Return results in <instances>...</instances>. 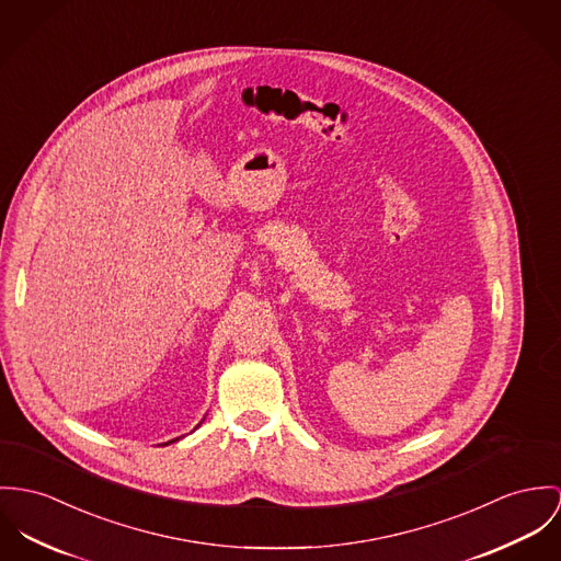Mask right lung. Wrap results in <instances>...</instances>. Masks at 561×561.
Masks as SVG:
<instances>
[{
  "label": "right lung",
  "mask_w": 561,
  "mask_h": 561,
  "mask_svg": "<svg viewBox=\"0 0 561 561\" xmlns=\"http://www.w3.org/2000/svg\"><path fill=\"white\" fill-rule=\"evenodd\" d=\"M173 442H175V439H173ZM173 442H169V444H173Z\"/></svg>",
  "instance_id": "right-lung-1"
}]
</instances>
